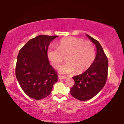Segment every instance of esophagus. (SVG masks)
<instances>
[{
  "label": "esophagus",
  "instance_id": "esophagus-1",
  "mask_svg": "<svg viewBox=\"0 0 124 124\" xmlns=\"http://www.w3.org/2000/svg\"><path fill=\"white\" fill-rule=\"evenodd\" d=\"M66 77H63V76H62V75H58V79L60 80H61V79H66Z\"/></svg>",
  "mask_w": 124,
  "mask_h": 124
}]
</instances>
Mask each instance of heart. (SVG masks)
<instances>
[{"label":"heart","mask_w":124,"mask_h":124,"mask_svg":"<svg viewBox=\"0 0 124 124\" xmlns=\"http://www.w3.org/2000/svg\"><path fill=\"white\" fill-rule=\"evenodd\" d=\"M66 56L67 62L59 67V72L64 74L76 70L81 73L89 68L95 58L93 44L77 38H67L61 40L57 47H49L47 56L52 66L58 68Z\"/></svg>","instance_id":"heart-1"}]
</instances>
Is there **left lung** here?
Here are the masks:
<instances>
[{"label": "left lung", "instance_id": "left-lung-1", "mask_svg": "<svg viewBox=\"0 0 124 124\" xmlns=\"http://www.w3.org/2000/svg\"><path fill=\"white\" fill-rule=\"evenodd\" d=\"M95 44L97 54L92 64L85 72L73 77L75 83L70 94L80 101H87L99 93L106 84L108 77V61L99 42L86 34Z\"/></svg>", "mask_w": 124, "mask_h": 124}]
</instances>
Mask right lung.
Instances as JSON below:
<instances>
[{
  "label": "right lung",
  "instance_id": "1",
  "mask_svg": "<svg viewBox=\"0 0 124 124\" xmlns=\"http://www.w3.org/2000/svg\"><path fill=\"white\" fill-rule=\"evenodd\" d=\"M57 37L38 35L29 40L18 54L16 78L24 93L33 99L46 97L58 80L57 73L50 64L47 56L50 43Z\"/></svg>",
  "mask_w": 124,
  "mask_h": 124
}]
</instances>
